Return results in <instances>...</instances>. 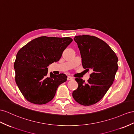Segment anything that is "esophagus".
Returning <instances> with one entry per match:
<instances>
[{
    "label": "esophagus",
    "mask_w": 134,
    "mask_h": 134,
    "mask_svg": "<svg viewBox=\"0 0 134 134\" xmlns=\"http://www.w3.org/2000/svg\"><path fill=\"white\" fill-rule=\"evenodd\" d=\"M67 80H72L73 79V78L71 76H67Z\"/></svg>",
    "instance_id": "esophagus-1"
}]
</instances>
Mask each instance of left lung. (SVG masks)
I'll list each match as a JSON object with an SVG mask.
<instances>
[{
	"label": "left lung",
	"instance_id": "left-lung-1",
	"mask_svg": "<svg viewBox=\"0 0 134 134\" xmlns=\"http://www.w3.org/2000/svg\"><path fill=\"white\" fill-rule=\"evenodd\" d=\"M82 66L92 73L87 83L76 78L77 90L72 96L79 104L90 106L100 101L113 84L118 70V57L108 44L98 38L89 35L77 36Z\"/></svg>",
	"mask_w": 134,
	"mask_h": 134
}]
</instances>
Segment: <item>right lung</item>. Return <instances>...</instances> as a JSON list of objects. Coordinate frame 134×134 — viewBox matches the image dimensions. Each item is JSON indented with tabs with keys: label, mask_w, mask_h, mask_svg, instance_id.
Instances as JSON below:
<instances>
[{
	"label": "right lung",
	"mask_w": 134,
	"mask_h": 134,
	"mask_svg": "<svg viewBox=\"0 0 134 134\" xmlns=\"http://www.w3.org/2000/svg\"><path fill=\"white\" fill-rule=\"evenodd\" d=\"M72 41L70 37L42 36L30 41L18 51L14 63L15 81L29 102L46 104L53 100L59 85L66 81L64 74L48 75L47 67L59 60Z\"/></svg>",
	"instance_id": "1"
}]
</instances>
